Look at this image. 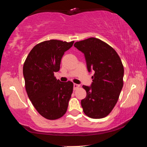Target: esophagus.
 <instances>
[{
	"label": "esophagus",
	"mask_w": 147,
	"mask_h": 147,
	"mask_svg": "<svg viewBox=\"0 0 147 147\" xmlns=\"http://www.w3.org/2000/svg\"><path fill=\"white\" fill-rule=\"evenodd\" d=\"M80 87V85L78 84H73V88H74V90H76V89H78Z\"/></svg>",
	"instance_id": "1"
}]
</instances>
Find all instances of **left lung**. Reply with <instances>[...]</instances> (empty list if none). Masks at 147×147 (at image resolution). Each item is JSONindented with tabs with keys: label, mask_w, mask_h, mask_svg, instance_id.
I'll use <instances>...</instances> for the list:
<instances>
[{
	"label": "left lung",
	"mask_w": 147,
	"mask_h": 147,
	"mask_svg": "<svg viewBox=\"0 0 147 147\" xmlns=\"http://www.w3.org/2000/svg\"><path fill=\"white\" fill-rule=\"evenodd\" d=\"M74 46L84 54L88 71L94 72L91 86H83L87 93L81 100L84 112L93 119L105 117L117 102L123 86L120 57L112 47L95 38L77 41Z\"/></svg>",
	"instance_id": "8db88e82"
}]
</instances>
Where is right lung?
I'll return each mask as SVG.
<instances>
[{
	"label": "right lung",
	"mask_w": 147,
	"mask_h": 147,
	"mask_svg": "<svg viewBox=\"0 0 147 147\" xmlns=\"http://www.w3.org/2000/svg\"><path fill=\"white\" fill-rule=\"evenodd\" d=\"M56 39L36 45L30 52L23 65V76L28 98L38 113L49 120L66 113L73 90V83L61 82L54 76L60 68L65 52L73 46Z\"/></svg>",
	"instance_id": "add662e5"
}]
</instances>
